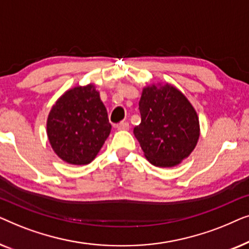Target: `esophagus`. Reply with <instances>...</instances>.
<instances>
[{"label": "esophagus", "instance_id": "1", "mask_svg": "<svg viewBox=\"0 0 249 249\" xmlns=\"http://www.w3.org/2000/svg\"><path fill=\"white\" fill-rule=\"evenodd\" d=\"M118 130H128L129 129V124L128 122H121V124H117Z\"/></svg>", "mask_w": 249, "mask_h": 249}]
</instances>
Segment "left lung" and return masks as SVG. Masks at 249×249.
<instances>
[{
	"label": "left lung",
	"instance_id": "8db88e82",
	"mask_svg": "<svg viewBox=\"0 0 249 249\" xmlns=\"http://www.w3.org/2000/svg\"><path fill=\"white\" fill-rule=\"evenodd\" d=\"M139 112L134 135L153 165L171 168L188 158L199 138V120L181 91L170 84L145 87Z\"/></svg>",
	"mask_w": 249,
	"mask_h": 249
}]
</instances>
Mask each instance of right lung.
Returning <instances> with one entry per match:
<instances>
[{"label":"right lung","mask_w":249,"mask_h":249,"mask_svg":"<svg viewBox=\"0 0 249 249\" xmlns=\"http://www.w3.org/2000/svg\"><path fill=\"white\" fill-rule=\"evenodd\" d=\"M46 127L53 151L74 165L93 161L111 131L107 108L93 84L67 90L51 108Z\"/></svg>","instance_id":"1"}]
</instances>
